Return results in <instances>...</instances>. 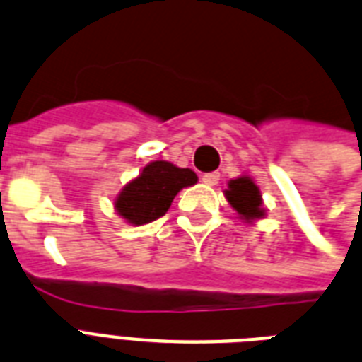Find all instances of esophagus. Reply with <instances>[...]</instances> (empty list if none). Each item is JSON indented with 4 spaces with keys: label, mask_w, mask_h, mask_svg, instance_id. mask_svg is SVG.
I'll return each mask as SVG.
<instances>
[{
    "label": "esophagus",
    "mask_w": 362,
    "mask_h": 362,
    "mask_svg": "<svg viewBox=\"0 0 362 362\" xmlns=\"http://www.w3.org/2000/svg\"><path fill=\"white\" fill-rule=\"evenodd\" d=\"M221 175L217 172H211V173H204L202 175V183H206L207 187H215V185L219 183Z\"/></svg>",
    "instance_id": "obj_1"
}]
</instances>
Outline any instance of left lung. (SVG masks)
<instances>
[{
	"label": "left lung",
	"instance_id": "left-lung-1",
	"mask_svg": "<svg viewBox=\"0 0 362 362\" xmlns=\"http://www.w3.org/2000/svg\"><path fill=\"white\" fill-rule=\"evenodd\" d=\"M226 185H228L225 189L226 202L230 204V207L243 223L253 225L259 219H264V202H262L259 185L255 183L253 177L243 173L240 177L230 179Z\"/></svg>",
	"mask_w": 362,
	"mask_h": 362
}]
</instances>
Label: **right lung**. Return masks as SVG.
Returning a JSON list of instances; mask_svg holds the SVG:
<instances>
[{"label": "right lung", "mask_w": 362, "mask_h": 362, "mask_svg": "<svg viewBox=\"0 0 362 362\" xmlns=\"http://www.w3.org/2000/svg\"><path fill=\"white\" fill-rule=\"evenodd\" d=\"M196 181L198 175L189 168L153 160L115 196V213L132 226L153 223L170 209L179 190L192 187Z\"/></svg>", "instance_id": "1"}]
</instances>
